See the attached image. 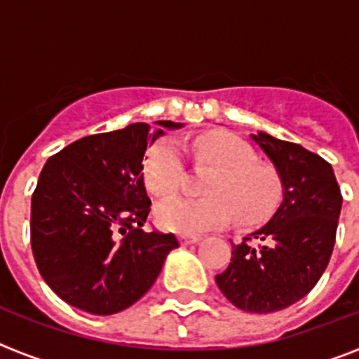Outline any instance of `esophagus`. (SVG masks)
<instances>
[{
  "label": "esophagus",
  "instance_id": "esophagus-1",
  "mask_svg": "<svg viewBox=\"0 0 359 359\" xmlns=\"http://www.w3.org/2000/svg\"><path fill=\"white\" fill-rule=\"evenodd\" d=\"M180 241H182L183 246H187V244H196L201 241V237L199 236H182L180 237Z\"/></svg>",
  "mask_w": 359,
  "mask_h": 359
}]
</instances>
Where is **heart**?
Instances as JSON below:
<instances>
[{
    "mask_svg": "<svg viewBox=\"0 0 359 359\" xmlns=\"http://www.w3.org/2000/svg\"><path fill=\"white\" fill-rule=\"evenodd\" d=\"M192 149L198 160L215 169L205 189L210 198L174 196L158 203L154 215L163 230L196 236L226 226L233 217L241 224H257L273 214L282 198L280 177L271 167L257 163L246 142L231 135H205L196 138ZM144 176L152 194L169 196L180 189L185 161L172 138L149 149Z\"/></svg>",
    "mask_w": 359,
    "mask_h": 359,
    "instance_id": "1",
    "label": "heart"
}]
</instances>
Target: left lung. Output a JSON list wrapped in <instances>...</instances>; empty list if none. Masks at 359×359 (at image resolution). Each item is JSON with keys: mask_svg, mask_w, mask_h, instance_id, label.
I'll list each match as a JSON object with an SVG mask.
<instances>
[{"mask_svg": "<svg viewBox=\"0 0 359 359\" xmlns=\"http://www.w3.org/2000/svg\"><path fill=\"white\" fill-rule=\"evenodd\" d=\"M250 136L280 177L282 203L264 226L231 243L230 264L215 282L233 306L262 315L298 302L320 280L334 248L341 192L322 156L268 133Z\"/></svg>", "mask_w": 359, "mask_h": 359, "instance_id": "left-lung-1", "label": "left lung"}]
</instances>
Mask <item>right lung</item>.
Listing matches in <instances>:
<instances>
[{
    "label": "right lung",
    "instance_id": "obj_1",
    "mask_svg": "<svg viewBox=\"0 0 359 359\" xmlns=\"http://www.w3.org/2000/svg\"><path fill=\"white\" fill-rule=\"evenodd\" d=\"M84 136L53 154L32 196L30 241L37 269L53 293L91 315L106 316L140 300L160 275L174 233L145 231L151 199L144 154L163 129L160 120Z\"/></svg>",
    "mask_w": 359,
    "mask_h": 359
}]
</instances>
